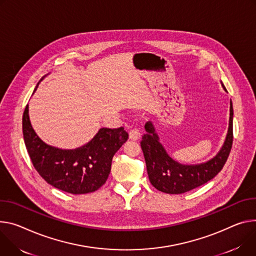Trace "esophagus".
I'll return each instance as SVG.
<instances>
[{"label": "esophagus", "mask_w": 256, "mask_h": 256, "mask_svg": "<svg viewBox=\"0 0 256 256\" xmlns=\"http://www.w3.org/2000/svg\"><path fill=\"white\" fill-rule=\"evenodd\" d=\"M128 136H130V138L132 141H136L138 140V138H141V132L140 130H138V128H132L128 132Z\"/></svg>", "instance_id": "obj_1"}]
</instances>
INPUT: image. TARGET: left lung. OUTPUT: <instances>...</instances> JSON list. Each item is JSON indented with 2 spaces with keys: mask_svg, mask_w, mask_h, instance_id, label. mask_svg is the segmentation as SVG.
<instances>
[{
  "mask_svg": "<svg viewBox=\"0 0 256 256\" xmlns=\"http://www.w3.org/2000/svg\"><path fill=\"white\" fill-rule=\"evenodd\" d=\"M226 90L224 86L222 84ZM233 105L230 103V122L226 141L220 152L205 164L184 166L174 161L159 142L151 122L145 124L141 148L144 153L147 172L154 188L166 194L189 192L212 180L224 168L233 144Z\"/></svg>",
  "mask_w": 256,
  "mask_h": 256,
  "instance_id": "1",
  "label": "left lung"
}]
</instances>
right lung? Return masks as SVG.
I'll return each mask as SVG.
<instances>
[{
	"mask_svg": "<svg viewBox=\"0 0 256 256\" xmlns=\"http://www.w3.org/2000/svg\"><path fill=\"white\" fill-rule=\"evenodd\" d=\"M22 130L28 155L40 176L53 187L70 194L92 193L102 187L110 174L114 154L128 138L122 126L103 128L80 148L63 150L50 146L34 130L28 105L23 112Z\"/></svg>",
	"mask_w": 256,
	"mask_h": 256,
	"instance_id": "right-lung-1",
	"label": "right lung"
}]
</instances>
